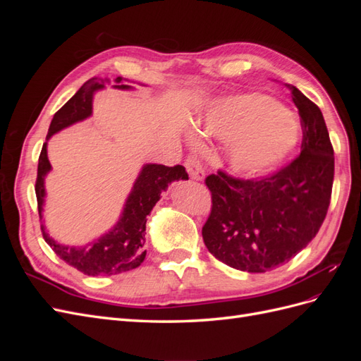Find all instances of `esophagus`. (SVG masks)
<instances>
[{"mask_svg": "<svg viewBox=\"0 0 361 361\" xmlns=\"http://www.w3.org/2000/svg\"><path fill=\"white\" fill-rule=\"evenodd\" d=\"M185 167H187V171L191 176V179H194V180H203L204 179V171L200 166L199 159L195 158L194 155H190L187 158V161H185Z\"/></svg>", "mask_w": 361, "mask_h": 361, "instance_id": "1", "label": "esophagus"}]
</instances>
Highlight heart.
<instances>
[{
  "label": "heart",
  "instance_id": "1",
  "mask_svg": "<svg viewBox=\"0 0 361 361\" xmlns=\"http://www.w3.org/2000/svg\"><path fill=\"white\" fill-rule=\"evenodd\" d=\"M200 134L232 140L228 161L244 174L265 171L298 146L301 133L286 108L269 96L251 93L214 102L199 123ZM192 143L197 137L191 135Z\"/></svg>",
  "mask_w": 361,
  "mask_h": 361
}]
</instances>
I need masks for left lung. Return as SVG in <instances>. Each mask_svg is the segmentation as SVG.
I'll list each match as a JSON object with an SVG mask.
<instances>
[{"label": "left lung", "instance_id": "8db88e82", "mask_svg": "<svg viewBox=\"0 0 361 361\" xmlns=\"http://www.w3.org/2000/svg\"><path fill=\"white\" fill-rule=\"evenodd\" d=\"M288 89L301 117V154L260 179L218 170L204 180L212 194L204 245L235 269L267 272L289 262L319 232L329 211L334 152L324 116L297 87Z\"/></svg>", "mask_w": 361, "mask_h": 361}]
</instances>
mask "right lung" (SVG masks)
Wrapping results in <instances>:
<instances>
[{"label":"right lung","mask_w":361,"mask_h":361,"mask_svg":"<svg viewBox=\"0 0 361 361\" xmlns=\"http://www.w3.org/2000/svg\"><path fill=\"white\" fill-rule=\"evenodd\" d=\"M106 81L108 80L92 78L84 82L81 89L54 114L47 135V143H43L37 166L35 190L40 220L43 216V203H45L47 194L45 178L51 170L47 152L48 140L59 130L90 117L93 110V94L97 90H102ZM114 81L118 84L114 85V89H133L130 85L122 84L123 78H120V76H117ZM179 179H188V173L182 166L166 167L161 164H146L138 174L133 191L128 195L122 215L110 232L84 247H71L54 241L47 233L45 226L42 224L40 228L43 239L60 259L84 272L85 276H114L134 269L143 264L146 257V250H143L147 221L146 216L154 209V206L161 197V192L167 190L169 183Z\"/></svg>","instance_id":"add662e5"}]
</instances>
